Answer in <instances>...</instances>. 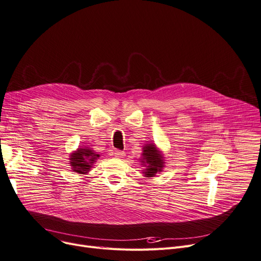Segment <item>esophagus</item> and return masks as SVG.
Segmentation results:
<instances>
[{
	"mask_svg": "<svg viewBox=\"0 0 261 261\" xmlns=\"http://www.w3.org/2000/svg\"><path fill=\"white\" fill-rule=\"evenodd\" d=\"M112 154L115 156V158H118V159H123L125 156V152L123 151H118V150H115L112 152Z\"/></svg>",
	"mask_w": 261,
	"mask_h": 261,
	"instance_id": "34e87169",
	"label": "esophagus"
}]
</instances>
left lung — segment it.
<instances>
[{"mask_svg": "<svg viewBox=\"0 0 261 261\" xmlns=\"http://www.w3.org/2000/svg\"><path fill=\"white\" fill-rule=\"evenodd\" d=\"M141 163L146 168L143 170L146 177H154L156 173L162 172L165 167L164 156L154 144H146L144 146Z\"/></svg>", "mask_w": 261, "mask_h": 261, "instance_id": "1", "label": "left lung"}]
</instances>
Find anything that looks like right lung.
Listing matches in <instances>:
<instances>
[{
    "mask_svg": "<svg viewBox=\"0 0 261 261\" xmlns=\"http://www.w3.org/2000/svg\"><path fill=\"white\" fill-rule=\"evenodd\" d=\"M98 158L99 154H96L92 149L88 147H80L76 151L71 153L69 163L72 167V171L79 174H87Z\"/></svg>",
    "mask_w": 261,
    "mask_h": 261,
    "instance_id": "1",
    "label": "right lung"
}]
</instances>
